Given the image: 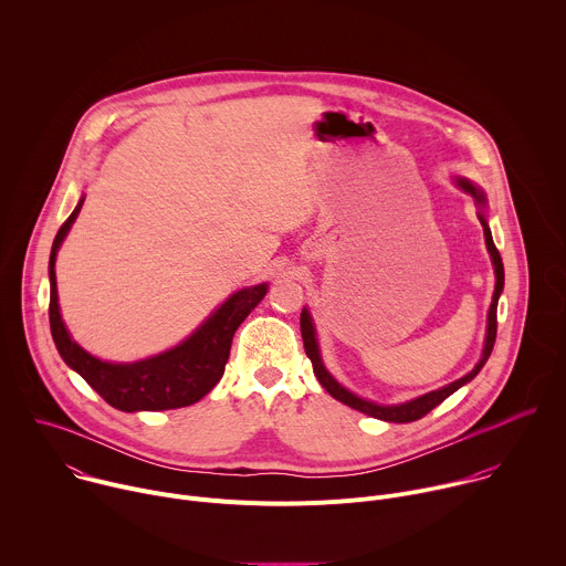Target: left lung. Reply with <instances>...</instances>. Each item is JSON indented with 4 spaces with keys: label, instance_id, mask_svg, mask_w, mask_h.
<instances>
[{
    "label": "left lung",
    "instance_id": "obj_1",
    "mask_svg": "<svg viewBox=\"0 0 566 566\" xmlns=\"http://www.w3.org/2000/svg\"><path fill=\"white\" fill-rule=\"evenodd\" d=\"M460 188H464L467 193H471L475 198L478 205H486L484 200V193L480 191L478 186H473L469 179H458ZM482 229H484V240H486V249L491 253V260H493V266H495V291H493V302H491V308H489V326H486V342H484V353H482V359L475 364V368L471 373H467L464 378L438 389V391H431L418 400H411L407 405H398V407H380V405H373V402H366L357 396H353L350 391H346L344 387H339L333 378L331 373L324 368L322 364V357H319V348H317V339H315V328H313V322H311V315L308 311L304 308L302 315H300V328H302V339H304V350L313 364V373L315 378L319 380V385L335 398L339 400L342 405L355 409V411H361L370 418H378V420H385V422H416L420 418H424L429 411H433L438 405H442L451 394H455L460 387H464L467 382H471L475 375L480 373V368L486 364L491 350H493V344H495V333H497V300H500V293L504 289V264H502V258H500V251L495 249L493 244V238H491V229L486 224V220L482 216H478Z\"/></svg>",
    "mask_w": 566,
    "mask_h": 566
}]
</instances>
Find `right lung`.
Wrapping results in <instances>:
<instances>
[{
	"label": "right lung",
	"mask_w": 566,
	"mask_h": 566,
	"mask_svg": "<svg viewBox=\"0 0 566 566\" xmlns=\"http://www.w3.org/2000/svg\"><path fill=\"white\" fill-rule=\"evenodd\" d=\"M84 198L60 227L49 262L51 275V304L49 319L55 346L62 359L77 370L82 378L115 409L133 411H166L191 407L202 400L224 375L231 342L238 326L266 295V284H258L233 293L191 337L179 346L142 359L135 364H111L93 357L82 346H77L60 315L57 304V282H55V258L62 240L66 238L71 224L75 222Z\"/></svg>",
	"instance_id": "obj_1"
}]
</instances>
